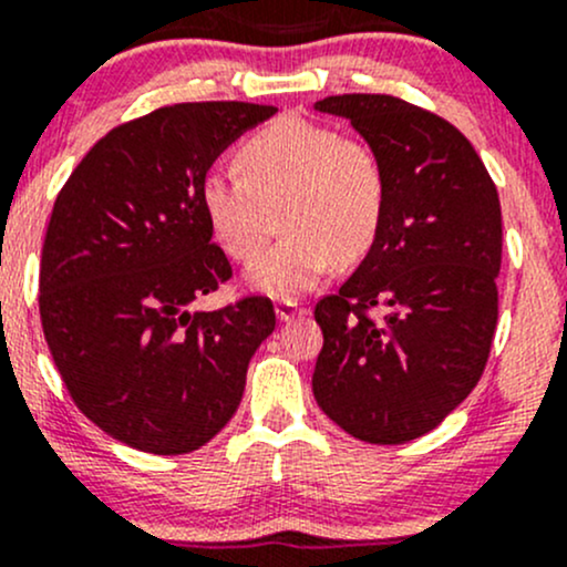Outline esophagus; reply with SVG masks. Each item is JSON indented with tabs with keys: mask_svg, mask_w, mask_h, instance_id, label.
<instances>
[{
	"mask_svg": "<svg viewBox=\"0 0 567 567\" xmlns=\"http://www.w3.org/2000/svg\"><path fill=\"white\" fill-rule=\"evenodd\" d=\"M302 313H306V308H302L300 302H295V300H278L276 302V316L281 321H291Z\"/></svg>",
	"mask_w": 567,
	"mask_h": 567,
	"instance_id": "34e87169",
	"label": "esophagus"
}]
</instances>
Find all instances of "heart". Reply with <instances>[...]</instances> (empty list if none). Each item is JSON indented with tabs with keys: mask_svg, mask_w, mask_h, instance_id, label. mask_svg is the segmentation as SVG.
<instances>
[{
	"mask_svg": "<svg viewBox=\"0 0 567 567\" xmlns=\"http://www.w3.org/2000/svg\"><path fill=\"white\" fill-rule=\"evenodd\" d=\"M386 199V164L375 145L306 118L257 132L237 151V173H210L199 186L213 240L240 265L259 257L281 208L284 237L246 276L270 297L306 295L334 259H362L381 233Z\"/></svg>",
	"mask_w": 567,
	"mask_h": 567,
	"instance_id": "heart-1",
	"label": "heart"
}]
</instances>
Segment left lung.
Returning a JSON list of instances; mask_svg holds the SVG:
<instances>
[{
  "mask_svg": "<svg viewBox=\"0 0 567 567\" xmlns=\"http://www.w3.org/2000/svg\"><path fill=\"white\" fill-rule=\"evenodd\" d=\"M386 164L381 233L338 295L316 302L324 346L313 398L349 435L381 446L435 430L473 392L497 327L503 218L471 140L389 94H340Z\"/></svg>",
  "mask_w": 567,
  "mask_h": 567,
  "instance_id": "obj_1",
  "label": "left lung"
}]
</instances>
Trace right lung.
<instances>
[{
  "mask_svg": "<svg viewBox=\"0 0 567 567\" xmlns=\"http://www.w3.org/2000/svg\"><path fill=\"white\" fill-rule=\"evenodd\" d=\"M276 113L251 102L159 107L107 132L59 192L42 243V332L75 405L126 446L162 456L205 446L276 330L267 297L188 310L233 278L199 186L229 143Z\"/></svg>",
  "mask_w": 567,
  "mask_h": 567,
  "instance_id": "add662e5",
  "label": "right lung"
}]
</instances>
